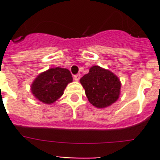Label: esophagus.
Here are the masks:
<instances>
[{"instance_id": "obj_1", "label": "esophagus", "mask_w": 160, "mask_h": 160, "mask_svg": "<svg viewBox=\"0 0 160 160\" xmlns=\"http://www.w3.org/2000/svg\"><path fill=\"white\" fill-rule=\"evenodd\" d=\"M80 74H77V75H74V80H75V81H78V80H80Z\"/></svg>"}]
</instances>
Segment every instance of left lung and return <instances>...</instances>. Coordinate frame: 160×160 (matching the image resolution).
<instances>
[{"mask_svg": "<svg viewBox=\"0 0 160 160\" xmlns=\"http://www.w3.org/2000/svg\"><path fill=\"white\" fill-rule=\"evenodd\" d=\"M80 81L88 100L96 108H106L119 99L121 83L109 70L95 65Z\"/></svg>", "mask_w": 160, "mask_h": 160, "instance_id": "8db88e82", "label": "left lung"}]
</instances>
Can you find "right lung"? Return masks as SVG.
I'll return each instance as SVG.
<instances>
[{
  "label": "right lung",
  "mask_w": 160,
  "mask_h": 160,
  "mask_svg": "<svg viewBox=\"0 0 160 160\" xmlns=\"http://www.w3.org/2000/svg\"><path fill=\"white\" fill-rule=\"evenodd\" d=\"M72 80V75L67 69L51 68L35 79L31 84V92L37 100L50 105L63 95L66 85Z\"/></svg>",
  "instance_id": "obj_1"
}]
</instances>
